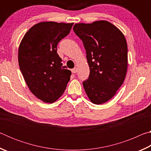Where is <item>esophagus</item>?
<instances>
[{"label": "esophagus", "instance_id": "obj_1", "mask_svg": "<svg viewBox=\"0 0 151 151\" xmlns=\"http://www.w3.org/2000/svg\"><path fill=\"white\" fill-rule=\"evenodd\" d=\"M71 71H72V73H76V72H77V68H73L72 70H71Z\"/></svg>", "mask_w": 151, "mask_h": 151}]
</instances>
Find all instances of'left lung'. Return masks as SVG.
<instances>
[{
	"label": "left lung",
	"mask_w": 151,
	"mask_h": 151,
	"mask_svg": "<svg viewBox=\"0 0 151 151\" xmlns=\"http://www.w3.org/2000/svg\"><path fill=\"white\" fill-rule=\"evenodd\" d=\"M73 30L83 42L90 68L83 85L92 103L101 104L113 97L124 81L128 48L124 35L106 20L78 23Z\"/></svg>",
	"instance_id": "obj_1"
}]
</instances>
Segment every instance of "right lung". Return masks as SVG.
<instances>
[{"mask_svg": "<svg viewBox=\"0 0 151 151\" xmlns=\"http://www.w3.org/2000/svg\"><path fill=\"white\" fill-rule=\"evenodd\" d=\"M73 23L42 22L24 36L19 48L18 60L28 87L45 103L59 98L70 81L71 71L63 66L57 45L66 37Z\"/></svg>", "mask_w": 151, "mask_h": 151, "instance_id": "add662e5", "label": "right lung"}]
</instances>
